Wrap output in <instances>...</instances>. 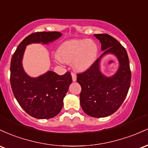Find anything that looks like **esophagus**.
I'll return each instance as SVG.
<instances>
[{
  "label": "esophagus",
  "instance_id": "34e87169",
  "mask_svg": "<svg viewBox=\"0 0 148 148\" xmlns=\"http://www.w3.org/2000/svg\"><path fill=\"white\" fill-rule=\"evenodd\" d=\"M71 75H72L73 82H75V81L77 80V76H76V75L75 73H72L71 74Z\"/></svg>",
  "mask_w": 148,
  "mask_h": 148
}]
</instances>
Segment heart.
I'll return each instance as SVG.
<instances>
[{"label":"heart","instance_id":"obj_1","mask_svg":"<svg viewBox=\"0 0 148 148\" xmlns=\"http://www.w3.org/2000/svg\"><path fill=\"white\" fill-rule=\"evenodd\" d=\"M98 46L92 40L73 39L65 41L58 47L56 56L62 62L71 63L76 71L84 72L95 61Z\"/></svg>","mask_w":148,"mask_h":148}]
</instances>
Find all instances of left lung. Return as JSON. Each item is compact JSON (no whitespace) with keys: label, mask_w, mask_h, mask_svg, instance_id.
Listing matches in <instances>:
<instances>
[{"label":"left lung","mask_w":148,"mask_h":148,"mask_svg":"<svg viewBox=\"0 0 148 148\" xmlns=\"http://www.w3.org/2000/svg\"><path fill=\"white\" fill-rule=\"evenodd\" d=\"M101 43L103 53L87 71L77 74V81L82 87L79 94L83 111L93 117H105L113 114L124 102L131 84L129 60L125 48L108 34H94ZM117 57L119 68L113 76L107 77L100 69L104 56Z\"/></svg>","instance_id":"obj_1"}]
</instances>
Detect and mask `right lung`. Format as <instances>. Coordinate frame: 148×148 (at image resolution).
Here are the masks:
<instances>
[{
	"label": "right lung",
	"instance_id": "right-lung-1",
	"mask_svg": "<svg viewBox=\"0 0 148 148\" xmlns=\"http://www.w3.org/2000/svg\"><path fill=\"white\" fill-rule=\"evenodd\" d=\"M62 34L57 31L37 32L24 38L12 55L10 84L14 97L25 112L37 119H50L60 112L72 77L69 72L59 75L53 71L32 77L24 71L23 56L26 46L33 43L48 45Z\"/></svg>",
	"mask_w": 148,
	"mask_h": 148
}]
</instances>
